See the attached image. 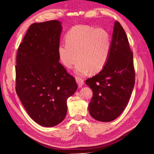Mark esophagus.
Here are the masks:
<instances>
[{
  "label": "esophagus",
  "instance_id": "34e87169",
  "mask_svg": "<svg viewBox=\"0 0 154 154\" xmlns=\"http://www.w3.org/2000/svg\"><path fill=\"white\" fill-rule=\"evenodd\" d=\"M76 83H77V84L79 87H82L83 85V84H84V82H83V80L82 78H76Z\"/></svg>",
  "mask_w": 154,
  "mask_h": 154
}]
</instances>
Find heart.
<instances>
[{"label": "heart", "mask_w": 154, "mask_h": 154, "mask_svg": "<svg viewBox=\"0 0 154 154\" xmlns=\"http://www.w3.org/2000/svg\"><path fill=\"white\" fill-rule=\"evenodd\" d=\"M66 41L67 44L58 48L60 60L71 69L78 60L74 71L78 76H85L90 71L98 72L108 62L112 41L109 32L103 27L75 26L67 32Z\"/></svg>", "instance_id": "heart-1"}]
</instances>
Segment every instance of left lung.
<instances>
[{
    "mask_svg": "<svg viewBox=\"0 0 154 154\" xmlns=\"http://www.w3.org/2000/svg\"><path fill=\"white\" fill-rule=\"evenodd\" d=\"M134 84L133 53L125 30L116 21L108 62L97 75L86 80L93 93L88 105L91 116L102 122L116 119L127 106Z\"/></svg>",
    "mask_w": 154,
    "mask_h": 154,
    "instance_id": "left-lung-1",
    "label": "left lung"
}]
</instances>
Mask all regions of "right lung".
<instances>
[{"label": "right lung", "mask_w": 154, "mask_h": 154, "mask_svg": "<svg viewBox=\"0 0 154 154\" xmlns=\"http://www.w3.org/2000/svg\"><path fill=\"white\" fill-rule=\"evenodd\" d=\"M62 31L58 20L31 24L17 54V94L31 118L45 127L65 119L67 100L78 88L74 78L59 62Z\"/></svg>", "instance_id": "add662e5"}]
</instances>
